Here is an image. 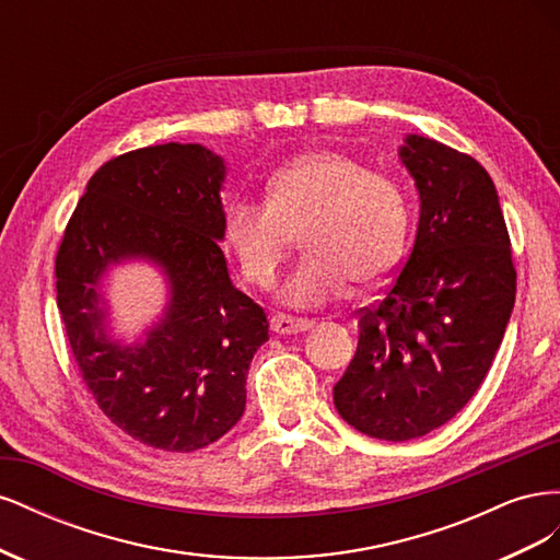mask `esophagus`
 <instances>
[{"mask_svg":"<svg viewBox=\"0 0 560 560\" xmlns=\"http://www.w3.org/2000/svg\"><path fill=\"white\" fill-rule=\"evenodd\" d=\"M315 325L313 319H303V317H292V315H282V313H276L273 317H270V329H273L276 334L280 336H287V334H301V331H308L311 327Z\"/></svg>","mask_w":560,"mask_h":560,"instance_id":"34e87169","label":"esophagus"}]
</instances>
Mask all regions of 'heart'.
Masks as SVG:
<instances>
[{
    "mask_svg": "<svg viewBox=\"0 0 560 560\" xmlns=\"http://www.w3.org/2000/svg\"><path fill=\"white\" fill-rule=\"evenodd\" d=\"M303 235V259L280 299L317 308L341 296L350 280L374 287L401 257L409 231V198L401 184L369 173L341 151L315 149L282 163L266 182V202L233 200L224 212V243L247 282L268 290Z\"/></svg>",
    "mask_w": 560,
    "mask_h": 560,
    "instance_id": "obj_1",
    "label": "heart"
}]
</instances>
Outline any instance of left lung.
<instances>
[{
    "instance_id": "1",
    "label": "left lung",
    "mask_w": 560,
    "mask_h": 560,
    "mask_svg": "<svg viewBox=\"0 0 560 560\" xmlns=\"http://www.w3.org/2000/svg\"><path fill=\"white\" fill-rule=\"evenodd\" d=\"M420 219L399 276L360 311L358 352L334 385L362 434L409 442L448 422L483 383L516 296L512 243L486 167L442 142L406 135Z\"/></svg>"
}]
</instances>
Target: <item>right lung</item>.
Instances as JSON below:
<instances>
[{
    "instance_id": "1",
    "label": "right lung",
    "mask_w": 560,
    "mask_h": 560,
    "mask_svg": "<svg viewBox=\"0 0 560 560\" xmlns=\"http://www.w3.org/2000/svg\"><path fill=\"white\" fill-rule=\"evenodd\" d=\"M226 165L200 144L128 151L89 179L56 257L62 325L103 413L140 444L191 453L241 420L247 369L268 341L259 303L235 290L224 252ZM128 258L156 262L172 299L142 345L106 334L102 280Z\"/></svg>"
}]
</instances>
